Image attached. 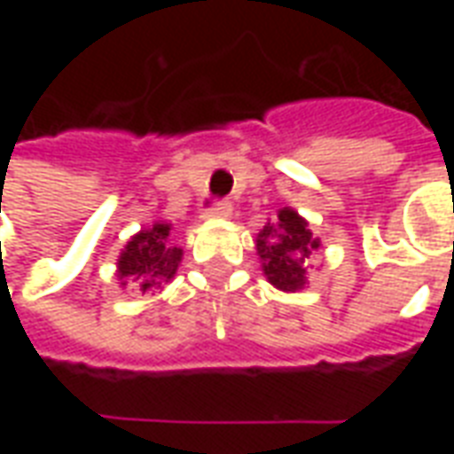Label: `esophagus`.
I'll use <instances>...</instances> for the list:
<instances>
[{
  "label": "esophagus",
  "instance_id": "esophagus-1",
  "mask_svg": "<svg viewBox=\"0 0 454 454\" xmlns=\"http://www.w3.org/2000/svg\"><path fill=\"white\" fill-rule=\"evenodd\" d=\"M231 211H233V207H231V201H226V199H221V201H214V204L208 207L207 216L226 218V216H231Z\"/></svg>",
  "mask_w": 454,
  "mask_h": 454
}]
</instances>
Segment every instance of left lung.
Returning <instances> with one entry per match:
<instances>
[{"label":"left lung","mask_w":454,"mask_h":454,"mask_svg":"<svg viewBox=\"0 0 454 454\" xmlns=\"http://www.w3.org/2000/svg\"><path fill=\"white\" fill-rule=\"evenodd\" d=\"M318 246L321 240L309 231V223L289 207L279 208L275 221H267L255 238L267 282L282 292L304 289L309 282L306 260L314 255Z\"/></svg>","instance_id":"obj_1"}]
</instances>
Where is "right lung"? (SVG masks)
Returning <instances> with one entry per match:
<instances>
[{"instance_id":"obj_1","label":"right lung","mask_w":454,"mask_h":454,"mask_svg":"<svg viewBox=\"0 0 454 454\" xmlns=\"http://www.w3.org/2000/svg\"><path fill=\"white\" fill-rule=\"evenodd\" d=\"M169 223H153L130 238L121 250L116 275L121 286L129 285L133 292H155L177 275L182 262V247L168 243Z\"/></svg>"}]
</instances>
